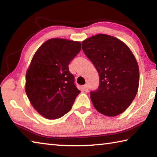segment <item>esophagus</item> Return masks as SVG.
Masks as SVG:
<instances>
[{"instance_id":"esophagus-1","label":"esophagus","mask_w":157,"mask_h":157,"mask_svg":"<svg viewBox=\"0 0 157 157\" xmlns=\"http://www.w3.org/2000/svg\"><path fill=\"white\" fill-rule=\"evenodd\" d=\"M83 89L85 91H89V86H88V84H85V85H84V86H83Z\"/></svg>"}]
</instances>
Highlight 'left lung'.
I'll return each mask as SVG.
<instances>
[{
  "label": "left lung",
  "mask_w": 157,
  "mask_h": 157,
  "mask_svg": "<svg viewBox=\"0 0 157 157\" xmlns=\"http://www.w3.org/2000/svg\"><path fill=\"white\" fill-rule=\"evenodd\" d=\"M82 48L99 74V86L90 92L94 107L107 116L122 113L139 89L136 58L123 41L107 34L90 37L82 42Z\"/></svg>",
  "instance_id": "1"
}]
</instances>
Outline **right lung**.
Wrapping results in <instances>:
<instances>
[{"label":"right lung","instance_id":"1","mask_svg":"<svg viewBox=\"0 0 157 157\" xmlns=\"http://www.w3.org/2000/svg\"><path fill=\"white\" fill-rule=\"evenodd\" d=\"M81 43L51 39L39 48L25 75V92L33 107L48 119H57L71 109L80 91L68 64Z\"/></svg>","mask_w":157,"mask_h":157}]
</instances>
